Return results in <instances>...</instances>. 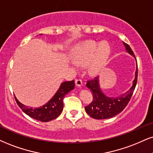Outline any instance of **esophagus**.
Segmentation results:
<instances>
[{
  "label": "esophagus",
  "mask_w": 153,
  "mask_h": 153,
  "mask_svg": "<svg viewBox=\"0 0 153 153\" xmlns=\"http://www.w3.org/2000/svg\"><path fill=\"white\" fill-rule=\"evenodd\" d=\"M75 85H76V86H78V87H80L82 85V80H80V79H76V80H75Z\"/></svg>",
  "instance_id": "esophagus-1"
}]
</instances>
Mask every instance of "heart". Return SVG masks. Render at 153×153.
Wrapping results in <instances>:
<instances>
[{
  "instance_id": "b5f03b06",
  "label": "heart",
  "mask_w": 153,
  "mask_h": 153,
  "mask_svg": "<svg viewBox=\"0 0 153 153\" xmlns=\"http://www.w3.org/2000/svg\"><path fill=\"white\" fill-rule=\"evenodd\" d=\"M110 55V48L105 42L97 43L88 40L79 44L73 49L72 56L77 65H86L90 75L98 74L103 69Z\"/></svg>"
}]
</instances>
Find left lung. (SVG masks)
I'll list each match as a JSON object with an SVG mask.
<instances>
[{"label": "left lung", "instance_id": "1", "mask_svg": "<svg viewBox=\"0 0 153 153\" xmlns=\"http://www.w3.org/2000/svg\"><path fill=\"white\" fill-rule=\"evenodd\" d=\"M126 51L130 55L133 56V51L128 44L123 42ZM137 81V70L135 72V78L133 80V83L131 88L126 93L117 97H108L105 95L100 91L99 86L98 77L96 76L91 80H88L86 86L91 90L93 94V99L88 105L85 107L86 113L90 116L95 119L102 120L113 117L122 112L124 108L128 104L133 93Z\"/></svg>", "mask_w": 153, "mask_h": 153}]
</instances>
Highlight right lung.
Segmentation results:
<instances>
[{"instance_id":"add662e5","label":"right lung","mask_w":153,"mask_h":153,"mask_svg":"<svg viewBox=\"0 0 153 153\" xmlns=\"http://www.w3.org/2000/svg\"><path fill=\"white\" fill-rule=\"evenodd\" d=\"M75 82H63L60 85L58 91L52 98L43 106L38 108H28L18 101L15 97L16 102L26 115L32 118L41 122H48L58 117L60 115L63 108V98L70 91L74 89Z\"/></svg>"}]
</instances>
